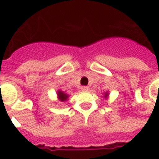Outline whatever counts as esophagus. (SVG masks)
<instances>
[{
	"mask_svg": "<svg viewBox=\"0 0 159 159\" xmlns=\"http://www.w3.org/2000/svg\"><path fill=\"white\" fill-rule=\"evenodd\" d=\"M88 89H89V87H87V86H82L81 87V90L82 91H87Z\"/></svg>",
	"mask_w": 159,
	"mask_h": 159,
	"instance_id": "1",
	"label": "esophagus"
}]
</instances>
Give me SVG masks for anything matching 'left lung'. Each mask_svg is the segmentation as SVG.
I'll list each match as a JSON object with an SVG mask.
<instances>
[{"label":"left lung","instance_id":"obj_1","mask_svg":"<svg viewBox=\"0 0 159 159\" xmlns=\"http://www.w3.org/2000/svg\"><path fill=\"white\" fill-rule=\"evenodd\" d=\"M106 95H107V94H106Z\"/></svg>","mask_w":159,"mask_h":159}]
</instances>
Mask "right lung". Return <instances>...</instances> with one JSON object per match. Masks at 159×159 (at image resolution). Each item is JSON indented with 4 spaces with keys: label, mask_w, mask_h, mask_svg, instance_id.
I'll use <instances>...</instances> for the list:
<instances>
[{
    "label": "right lung",
    "mask_w": 159,
    "mask_h": 159,
    "mask_svg": "<svg viewBox=\"0 0 159 159\" xmlns=\"http://www.w3.org/2000/svg\"><path fill=\"white\" fill-rule=\"evenodd\" d=\"M57 96H58L59 100L62 101V102H64V101L66 100V99H67V98H68V95L65 94L63 92H61V91L57 92Z\"/></svg>",
    "instance_id": "1"
}]
</instances>
